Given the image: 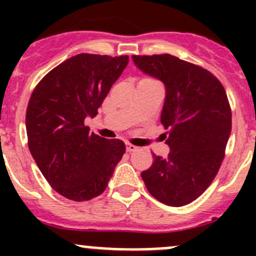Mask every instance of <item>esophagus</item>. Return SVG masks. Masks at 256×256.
Instances as JSON below:
<instances>
[{"label": "esophagus", "instance_id": "1", "mask_svg": "<svg viewBox=\"0 0 256 256\" xmlns=\"http://www.w3.org/2000/svg\"><path fill=\"white\" fill-rule=\"evenodd\" d=\"M136 150H138V147H136L135 144H126V151L128 152H134V151H136Z\"/></svg>", "mask_w": 256, "mask_h": 256}]
</instances>
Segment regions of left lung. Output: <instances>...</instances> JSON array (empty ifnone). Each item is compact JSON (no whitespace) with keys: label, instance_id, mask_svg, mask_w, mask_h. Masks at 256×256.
<instances>
[{"label":"left lung","instance_id":"obj_1","mask_svg":"<svg viewBox=\"0 0 256 256\" xmlns=\"http://www.w3.org/2000/svg\"><path fill=\"white\" fill-rule=\"evenodd\" d=\"M140 70L166 86L161 122L171 151L154 156L141 174L157 200L182 207L197 200L218 174L232 131L224 86L210 72L171 54L132 56Z\"/></svg>","mask_w":256,"mask_h":256}]
</instances>
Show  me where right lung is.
I'll use <instances>...</instances> for the list:
<instances>
[{"mask_svg": "<svg viewBox=\"0 0 256 256\" xmlns=\"http://www.w3.org/2000/svg\"><path fill=\"white\" fill-rule=\"evenodd\" d=\"M128 63V56L78 54L52 69L30 95L28 147L49 184L68 200L102 194L125 154L122 141L90 132L84 121L96 116Z\"/></svg>", "mask_w": 256, "mask_h": 256, "instance_id": "add662e5", "label": "right lung"}]
</instances>
